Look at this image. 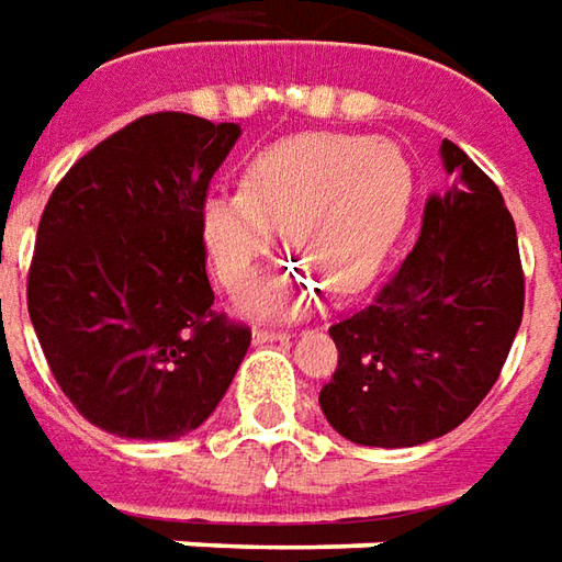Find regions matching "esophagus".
Segmentation results:
<instances>
[{
  "mask_svg": "<svg viewBox=\"0 0 562 562\" xmlns=\"http://www.w3.org/2000/svg\"><path fill=\"white\" fill-rule=\"evenodd\" d=\"M250 339H254V346H266V342H284L290 336L281 330H254Z\"/></svg>",
  "mask_w": 562,
  "mask_h": 562,
  "instance_id": "34e87169",
  "label": "esophagus"
}]
</instances>
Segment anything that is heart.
<instances>
[{
    "mask_svg": "<svg viewBox=\"0 0 562 562\" xmlns=\"http://www.w3.org/2000/svg\"><path fill=\"white\" fill-rule=\"evenodd\" d=\"M413 170L401 146L361 134L308 131L262 149L238 192H211L201 235L216 278L247 290L284 229L296 262L266 278L241 308L262 321H296L324 290L367 288L404 229Z\"/></svg>",
    "mask_w": 562,
    "mask_h": 562,
    "instance_id": "1",
    "label": "heart"
}]
</instances>
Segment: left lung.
<instances>
[{
	"instance_id": "left-lung-1",
	"label": "left lung",
	"mask_w": 562,
	"mask_h": 562,
	"mask_svg": "<svg viewBox=\"0 0 562 562\" xmlns=\"http://www.w3.org/2000/svg\"><path fill=\"white\" fill-rule=\"evenodd\" d=\"M447 192L431 195L419 241L373 303L333 324L339 348L321 409L361 447H419L477 409L524 318L517 229L498 186L440 143Z\"/></svg>"
}]
</instances>
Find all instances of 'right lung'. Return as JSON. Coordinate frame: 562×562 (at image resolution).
Here are the masks:
<instances>
[{
  "mask_svg": "<svg viewBox=\"0 0 562 562\" xmlns=\"http://www.w3.org/2000/svg\"><path fill=\"white\" fill-rule=\"evenodd\" d=\"M241 127L156 112L97 143L38 220L30 321L85 419L131 440L207 422L250 330L214 312L201 204Z\"/></svg>",
  "mask_w": 562,
  "mask_h": 562,
  "instance_id": "1",
  "label": "right lung"
}]
</instances>
